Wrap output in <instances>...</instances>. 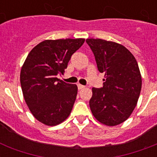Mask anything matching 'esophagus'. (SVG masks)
<instances>
[{
	"label": "esophagus",
	"instance_id": "obj_1",
	"mask_svg": "<svg viewBox=\"0 0 157 157\" xmlns=\"http://www.w3.org/2000/svg\"><path fill=\"white\" fill-rule=\"evenodd\" d=\"M77 87H78L79 90H81V89L85 88V86H82V85H81V84H78V85H77Z\"/></svg>",
	"mask_w": 157,
	"mask_h": 157
}]
</instances>
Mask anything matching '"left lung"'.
Wrapping results in <instances>:
<instances>
[{
	"instance_id": "obj_1",
	"label": "left lung",
	"mask_w": 157,
	"mask_h": 157,
	"mask_svg": "<svg viewBox=\"0 0 157 157\" xmlns=\"http://www.w3.org/2000/svg\"><path fill=\"white\" fill-rule=\"evenodd\" d=\"M98 71L104 72L103 86L93 88L90 107L94 117L107 126L126 121L136 107L142 88V76L134 56L121 44L87 39Z\"/></svg>"
}]
</instances>
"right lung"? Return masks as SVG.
I'll list each match as a JSON object with an SVG mask.
<instances>
[{"mask_svg":"<svg viewBox=\"0 0 157 157\" xmlns=\"http://www.w3.org/2000/svg\"><path fill=\"white\" fill-rule=\"evenodd\" d=\"M85 39L45 40L31 50L20 72L23 97L33 117L49 126L69 117L77 94V86L59 80L71 55Z\"/></svg>","mask_w":157,"mask_h":157,"instance_id":"right-lung-1","label":"right lung"}]
</instances>
